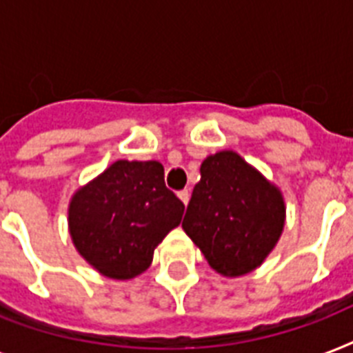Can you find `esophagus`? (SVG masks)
<instances>
[{"label":"esophagus","instance_id":"1","mask_svg":"<svg viewBox=\"0 0 353 353\" xmlns=\"http://www.w3.org/2000/svg\"><path fill=\"white\" fill-rule=\"evenodd\" d=\"M177 196H179V199H181L183 203H185V207H187L188 201H190V192H188L187 188H185V190H179V192H177Z\"/></svg>","mask_w":353,"mask_h":353}]
</instances>
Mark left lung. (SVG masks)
Instances as JSON below:
<instances>
[{
  "label": "left lung",
  "instance_id": "obj_1",
  "mask_svg": "<svg viewBox=\"0 0 353 353\" xmlns=\"http://www.w3.org/2000/svg\"><path fill=\"white\" fill-rule=\"evenodd\" d=\"M199 172L183 231L218 274L236 279L251 273L284 231L282 190L232 150L209 155Z\"/></svg>",
  "mask_w": 353,
  "mask_h": 353
}]
</instances>
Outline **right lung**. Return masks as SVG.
<instances>
[{"mask_svg":"<svg viewBox=\"0 0 353 353\" xmlns=\"http://www.w3.org/2000/svg\"><path fill=\"white\" fill-rule=\"evenodd\" d=\"M183 212L159 161L119 159L71 196L69 236L102 276L130 280L150 268L155 247Z\"/></svg>","mask_w":353,"mask_h":353,"instance_id":"add662e5","label":"right lung"}]
</instances>
